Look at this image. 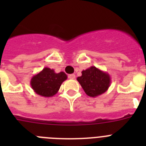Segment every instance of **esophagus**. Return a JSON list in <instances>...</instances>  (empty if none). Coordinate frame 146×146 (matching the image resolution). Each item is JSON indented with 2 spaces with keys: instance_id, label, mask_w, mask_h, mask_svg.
<instances>
[{
  "instance_id": "obj_1",
  "label": "esophagus",
  "mask_w": 146,
  "mask_h": 146,
  "mask_svg": "<svg viewBox=\"0 0 146 146\" xmlns=\"http://www.w3.org/2000/svg\"><path fill=\"white\" fill-rule=\"evenodd\" d=\"M69 78L71 80H74L75 79V75L74 74H71L69 75Z\"/></svg>"
}]
</instances>
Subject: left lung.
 I'll use <instances>...</instances> for the list:
<instances>
[{
  "label": "left lung",
  "mask_w": 146,
  "mask_h": 146,
  "mask_svg": "<svg viewBox=\"0 0 146 146\" xmlns=\"http://www.w3.org/2000/svg\"><path fill=\"white\" fill-rule=\"evenodd\" d=\"M88 96L96 97L106 92L111 84L108 73L96 66H91L82 72V75L77 78Z\"/></svg>",
  "instance_id": "left-lung-1"
}]
</instances>
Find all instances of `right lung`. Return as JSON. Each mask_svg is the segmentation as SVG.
<instances>
[{
	"label": "right lung",
	"mask_w": 146,
	"mask_h": 146,
	"mask_svg": "<svg viewBox=\"0 0 146 146\" xmlns=\"http://www.w3.org/2000/svg\"><path fill=\"white\" fill-rule=\"evenodd\" d=\"M67 79L64 72L55 73L54 69L45 67L31 80V86L34 92L44 97H52L57 94L60 86Z\"/></svg>",
	"instance_id": "right-lung-1"
}]
</instances>
